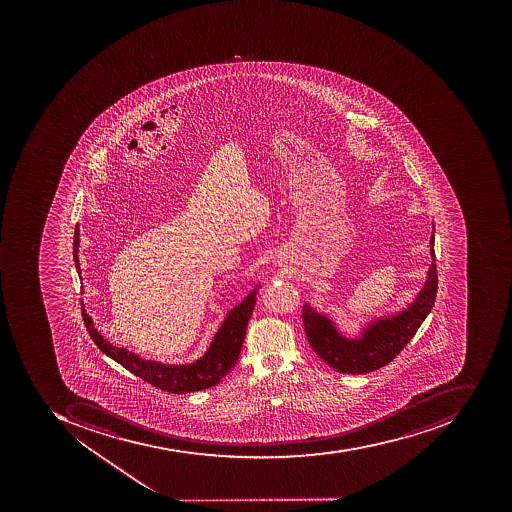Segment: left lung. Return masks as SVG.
Listing matches in <instances>:
<instances>
[{
    "mask_svg": "<svg viewBox=\"0 0 512 512\" xmlns=\"http://www.w3.org/2000/svg\"><path fill=\"white\" fill-rule=\"evenodd\" d=\"M434 229V225H432ZM434 244V232L431 246ZM431 266L428 279L420 293L407 309L395 315L376 318L363 327L360 337L349 338L341 334L332 319L316 312L305 302L302 323L313 351L329 367L345 374H367L392 362L431 312L437 294V265L434 247H431Z\"/></svg>",
    "mask_w": 512,
    "mask_h": 512,
    "instance_id": "left-lung-1",
    "label": "left lung"
}]
</instances>
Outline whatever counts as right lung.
I'll list each match as a JSON object with an SVG mask.
<instances>
[{"instance_id": "right-lung-1", "label": "right lung", "mask_w": 512, "mask_h": 512, "mask_svg": "<svg viewBox=\"0 0 512 512\" xmlns=\"http://www.w3.org/2000/svg\"><path fill=\"white\" fill-rule=\"evenodd\" d=\"M78 247H80V229L77 225L75 236H73V260H75L78 274H81ZM258 288L260 285H257L240 304L227 313L218 332L214 334L207 352L196 362L185 363V365H167L155 360H145L135 352L128 351L127 348H117L95 329L94 321L87 315L86 310H83V319L89 335L103 354L116 360L130 373L141 377L142 381L149 382L164 392L183 395V393L199 392V390L213 387L235 367L243 348L247 323L251 319L255 302H257Z\"/></svg>"}]
</instances>
